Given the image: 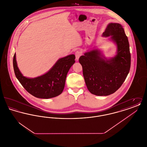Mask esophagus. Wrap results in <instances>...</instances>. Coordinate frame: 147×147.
I'll return each instance as SVG.
<instances>
[{"label":"esophagus","instance_id":"34e87169","mask_svg":"<svg viewBox=\"0 0 147 147\" xmlns=\"http://www.w3.org/2000/svg\"><path fill=\"white\" fill-rule=\"evenodd\" d=\"M75 55H76V59L77 61H78L79 59V57L82 55V53H81L80 51H77V52H76V53H75Z\"/></svg>","mask_w":147,"mask_h":147}]
</instances>
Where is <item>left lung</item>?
Returning <instances> with one entry per match:
<instances>
[{
	"label": "left lung",
	"instance_id": "obj_1",
	"mask_svg": "<svg viewBox=\"0 0 147 147\" xmlns=\"http://www.w3.org/2000/svg\"><path fill=\"white\" fill-rule=\"evenodd\" d=\"M110 36L117 47V55L114 57L107 59L100 51L93 49L85 53L79 59L88 89L98 96H107L117 91L130 70L129 45L122 25L109 24L103 36Z\"/></svg>",
	"mask_w": 147,
	"mask_h": 147
}]
</instances>
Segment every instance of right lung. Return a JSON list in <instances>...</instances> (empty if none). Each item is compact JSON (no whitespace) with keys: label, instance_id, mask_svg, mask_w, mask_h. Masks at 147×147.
Here are the masks:
<instances>
[{"label":"right lung","instance_id":"add662e5","mask_svg":"<svg viewBox=\"0 0 147 147\" xmlns=\"http://www.w3.org/2000/svg\"><path fill=\"white\" fill-rule=\"evenodd\" d=\"M76 57L70 55L60 58L46 74L35 78L22 76L16 61L13 58V67L15 76L25 90L36 98H49L60 95L63 91L67 73L75 63Z\"/></svg>","mask_w":147,"mask_h":147}]
</instances>
